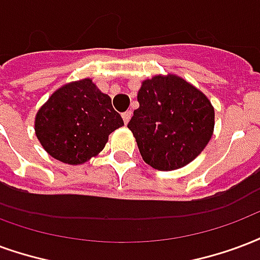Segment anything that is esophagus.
Returning a JSON list of instances; mask_svg holds the SVG:
<instances>
[{
    "instance_id": "34e87169",
    "label": "esophagus",
    "mask_w": 260,
    "mask_h": 260,
    "mask_svg": "<svg viewBox=\"0 0 260 260\" xmlns=\"http://www.w3.org/2000/svg\"><path fill=\"white\" fill-rule=\"evenodd\" d=\"M131 117H132V111H125V113H122V120H124V124L126 125L128 122H129Z\"/></svg>"
}]
</instances>
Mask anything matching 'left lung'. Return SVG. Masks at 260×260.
<instances>
[{"label": "left lung", "instance_id": "obj_1", "mask_svg": "<svg viewBox=\"0 0 260 260\" xmlns=\"http://www.w3.org/2000/svg\"><path fill=\"white\" fill-rule=\"evenodd\" d=\"M139 109L128 128L146 164L174 171L191 162L208 145L215 110L196 86L175 76H154L142 82Z\"/></svg>", "mask_w": 260, "mask_h": 260}]
</instances>
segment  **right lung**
Segmentation results:
<instances>
[{"instance_id":"right-lung-1","label":"right lung","mask_w":260,"mask_h":260,"mask_svg":"<svg viewBox=\"0 0 260 260\" xmlns=\"http://www.w3.org/2000/svg\"><path fill=\"white\" fill-rule=\"evenodd\" d=\"M124 125L110 96L91 78L69 82L37 111L34 129L48 154L64 164H84L101 153L109 135Z\"/></svg>"}]
</instances>
